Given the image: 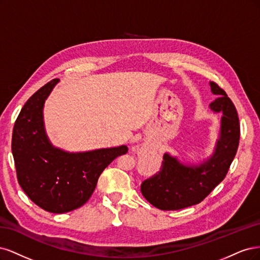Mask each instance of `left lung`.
<instances>
[{
  "label": "left lung",
  "instance_id": "left-lung-1",
  "mask_svg": "<svg viewBox=\"0 0 260 260\" xmlns=\"http://www.w3.org/2000/svg\"><path fill=\"white\" fill-rule=\"evenodd\" d=\"M209 84L212 93L218 96L209 108L222 113L219 139L213 155L200 165H185L165 153L160 171L141 183L142 196L162 211H177L202 202L224 179L237 154L240 141L237 109L218 84Z\"/></svg>",
  "mask_w": 260,
  "mask_h": 260
}]
</instances>
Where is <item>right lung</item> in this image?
<instances>
[{
  "label": "right lung",
  "mask_w": 260,
  "mask_h": 260,
  "mask_svg": "<svg viewBox=\"0 0 260 260\" xmlns=\"http://www.w3.org/2000/svg\"><path fill=\"white\" fill-rule=\"evenodd\" d=\"M58 81L42 86L22 107L14 125L12 152L24 193L44 211L62 214L84 205L100 174L128 149L120 146L70 153L55 148L45 133L43 106Z\"/></svg>",
  "instance_id": "obj_1"
}]
</instances>
